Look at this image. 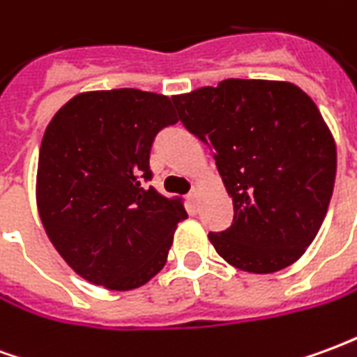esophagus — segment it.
I'll return each instance as SVG.
<instances>
[{"label":"esophagus","mask_w":357,"mask_h":357,"mask_svg":"<svg viewBox=\"0 0 357 357\" xmlns=\"http://www.w3.org/2000/svg\"><path fill=\"white\" fill-rule=\"evenodd\" d=\"M199 195H201V189H199V187H193V189H191V193H189V201L195 202L197 199H199Z\"/></svg>","instance_id":"obj_1"}]
</instances>
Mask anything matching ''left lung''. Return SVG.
Returning a JSON list of instances; mask_svg holds the SVG:
<instances>
[{"label": "left lung", "mask_w": 357, "mask_h": 357, "mask_svg": "<svg viewBox=\"0 0 357 357\" xmlns=\"http://www.w3.org/2000/svg\"><path fill=\"white\" fill-rule=\"evenodd\" d=\"M172 101L214 153L233 201V224L208 233L218 255L248 273L296 262L321 227L337 176V145L312 97L291 82L229 78Z\"/></svg>", "instance_id": "8db88e82"}]
</instances>
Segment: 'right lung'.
<instances>
[{
    "label": "right lung",
    "instance_id": "right-lung-1",
    "mask_svg": "<svg viewBox=\"0 0 357 357\" xmlns=\"http://www.w3.org/2000/svg\"><path fill=\"white\" fill-rule=\"evenodd\" d=\"M176 122L170 97L122 88L78 93L45 128L38 212L53 247L89 283L132 291L164 268L187 212L143 181L156 133Z\"/></svg>",
    "mask_w": 357,
    "mask_h": 357
}]
</instances>
